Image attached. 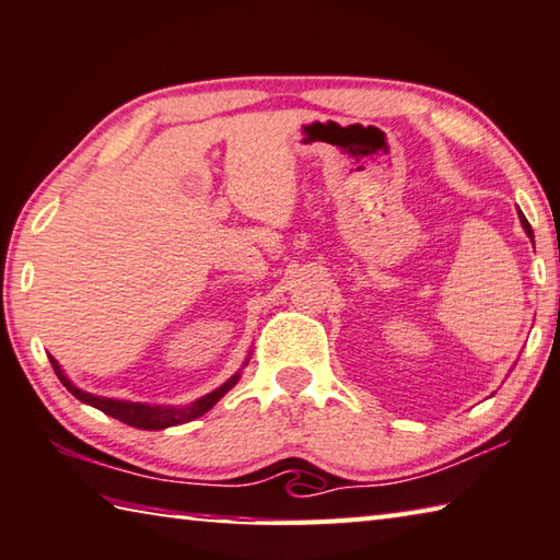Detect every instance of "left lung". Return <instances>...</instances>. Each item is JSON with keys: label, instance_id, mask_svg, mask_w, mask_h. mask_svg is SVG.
<instances>
[{"label": "left lung", "instance_id": "left-lung-1", "mask_svg": "<svg viewBox=\"0 0 560 560\" xmlns=\"http://www.w3.org/2000/svg\"><path fill=\"white\" fill-rule=\"evenodd\" d=\"M520 220H522V228H524V232H526V235L532 237V242H534V230H532V225H528V220L522 215V212H520Z\"/></svg>", "mask_w": 560, "mask_h": 560}]
</instances>
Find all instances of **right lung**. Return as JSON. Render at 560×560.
Listing matches in <instances>:
<instances>
[{
	"label": "right lung",
	"instance_id": "add662e5",
	"mask_svg": "<svg viewBox=\"0 0 560 560\" xmlns=\"http://www.w3.org/2000/svg\"><path fill=\"white\" fill-rule=\"evenodd\" d=\"M50 364H54L56 377L63 382L66 389L73 394L75 399H80L83 404L95 406V409L112 416V419H117V421L127 423V425H135V429H141V431H161V429H168V425H178V423H186V421L198 419V416L210 411L212 406H215L222 399V396H225L232 389V386L237 384V380L242 377V374L237 372L235 377H230L225 384L218 386L215 392L206 394V396H202V399L192 401L188 406H151V404L119 401V399H107V396L88 394L83 389H78V386L66 377L63 370H60V364L54 358H50Z\"/></svg>",
	"mask_w": 560,
	"mask_h": 560
}]
</instances>
